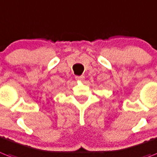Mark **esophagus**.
<instances>
[{"mask_svg":"<svg viewBox=\"0 0 157 157\" xmlns=\"http://www.w3.org/2000/svg\"><path fill=\"white\" fill-rule=\"evenodd\" d=\"M75 79L77 81H83L84 80V76H76L75 77Z\"/></svg>","mask_w":157,"mask_h":157,"instance_id":"esophagus-1","label":"esophagus"}]
</instances>
